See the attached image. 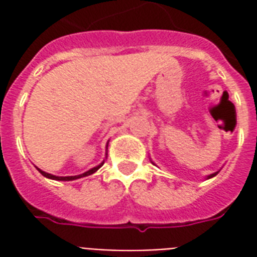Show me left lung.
<instances>
[{
  "mask_svg": "<svg viewBox=\"0 0 257 257\" xmlns=\"http://www.w3.org/2000/svg\"><path fill=\"white\" fill-rule=\"evenodd\" d=\"M151 161H152V160H151ZM152 163H153V161H152ZM153 164H155V163H153ZM219 172H220V171L215 172V173H211V175H208V176H207V177H205V179H207V180H208V179H212V177H215V176H216V175H217V173H219Z\"/></svg>",
  "mask_w": 257,
  "mask_h": 257,
  "instance_id": "obj_1",
  "label": "left lung"
}]
</instances>
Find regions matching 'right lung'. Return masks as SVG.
I'll return each mask as SVG.
<instances>
[{
  "label": "right lung",
  "instance_id": "right-lung-1",
  "mask_svg": "<svg viewBox=\"0 0 257 257\" xmlns=\"http://www.w3.org/2000/svg\"><path fill=\"white\" fill-rule=\"evenodd\" d=\"M106 156H108V143H106V153H105V159H106ZM105 160L101 163V164H98L97 167H93L92 169H89V171L84 172V173H81V175H77V176H54V175H50V173H46V172L41 171L40 168H37V171L41 173L42 176H45L46 179H50V180H57V181H72V180H77V179H81V177H85V176H89V175H93L94 172H97L98 169L104 165Z\"/></svg>",
  "mask_w": 257,
  "mask_h": 257
}]
</instances>
